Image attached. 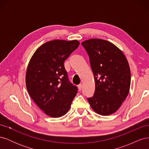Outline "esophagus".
Here are the masks:
<instances>
[{"label": "esophagus", "instance_id": "obj_1", "mask_svg": "<svg viewBox=\"0 0 149 149\" xmlns=\"http://www.w3.org/2000/svg\"><path fill=\"white\" fill-rule=\"evenodd\" d=\"M78 90H79V91H81V89H82V84H79L78 86Z\"/></svg>", "mask_w": 149, "mask_h": 149}]
</instances>
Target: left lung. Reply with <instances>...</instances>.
Segmentation results:
<instances>
[{
  "mask_svg": "<svg viewBox=\"0 0 149 149\" xmlns=\"http://www.w3.org/2000/svg\"><path fill=\"white\" fill-rule=\"evenodd\" d=\"M89 55L95 81V91L88 101L102 116L114 113L127 96L130 70L124 53L114 44L93 38L81 43Z\"/></svg>",
  "mask_w": 149,
  "mask_h": 149,
  "instance_id": "left-lung-1",
  "label": "left lung"
}]
</instances>
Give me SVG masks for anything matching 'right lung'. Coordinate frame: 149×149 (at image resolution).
I'll return each instance as SVG.
<instances>
[{
  "label": "right lung",
  "mask_w": 149,
  "mask_h": 149,
  "mask_svg": "<svg viewBox=\"0 0 149 149\" xmlns=\"http://www.w3.org/2000/svg\"><path fill=\"white\" fill-rule=\"evenodd\" d=\"M79 45L77 40H52L40 46L30 60L26 89L36 104L52 118L66 114L77 94L78 88L69 81L64 62Z\"/></svg>",
  "instance_id": "obj_1"
}]
</instances>
